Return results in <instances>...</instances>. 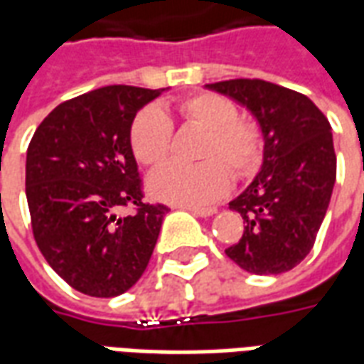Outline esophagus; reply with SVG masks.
Returning <instances> with one entry per match:
<instances>
[{
	"instance_id": "34e87169",
	"label": "esophagus",
	"mask_w": 364,
	"mask_h": 364,
	"mask_svg": "<svg viewBox=\"0 0 364 364\" xmlns=\"http://www.w3.org/2000/svg\"><path fill=\"white\" fill-rule=\"evenodd\" d=\"M179 208H185V210H189L195 216H200V218H208V216H213L216 214V208H195V206H179Z\"/></svg>"
}]
</instances>
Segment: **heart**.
Instances as JSON below:
<instances>
[{"mask_svg": "<svg viewBox=\"0 0 364 364\" xmlns=\"http://www.w3.org/2000/svg\"><path fill=\"white\" fill-rule=\"evenodd\" d=\"M185 122L206 130L198 166L167 164L148 177V191L159 200L181 206H208L230 189L232 175L247 177L261 158L257 127L237 117V107L228 97L195 93L177 103ZM173 124L159 107H146L130 127V148L144 166H159L171 148ZM211 159L208 160V158ZM218 157V160H214Z\"/></svg>", "mask_w": 364, "mask_h": 364, "instance_id": "1", "label": "heart"}]
</instances>
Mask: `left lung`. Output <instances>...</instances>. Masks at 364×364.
Wrapping results in <instances>:
<instances>
[{"label": "left lung", "instance_id": "1", "mask_svg": "<svg viewBox=\"0 0 364 364\" xmlns=\"http://www.w3.org/2000/svg\"><path fill=\"white\" fill-rule=\"evenodd\" d=\"M205 87L247 109L263 138L259 173L230 200V210L244 218V234L226 255L253 274L290 271L314 247L336 185L328 119L306 95L263 80Z\"/></svg>", "mask_w": 364, "mask_h": 364}]
</instances>
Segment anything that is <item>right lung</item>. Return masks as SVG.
<instances>
[{"label": "right lung", "mask_w": 364, "mask_h": 364, "mask_svg": "<svg viewBox=\"0 0 364 364\" xmlns=\"http://www.w3.org/2000/svg\"><path fill=\"white\" fill-rule=\"evenodd\" d=\"M167 90L90 91L60 103L31 138L25 187L36 245L87 296H119L150 263L167 206L142 200L130 127ZM120 205L136 214L120 217Z\"/></svg>", "instance_id": "right-lung-1"}]
</instances>
